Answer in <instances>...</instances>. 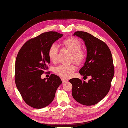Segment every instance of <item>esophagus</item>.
<instances>
[{
  "label": "esophagus",
  "mask_w": 128,
  "mask_h": 128,
  "mask_svg": "<svg viewBox=\"0 0 128 128\" xmlns=\"http://www.w3.org/2000/svg\"><path fill=\"white\" fill-rule=\"evenodd\" d=\"M62 82L63 83H66V82H67L68 81L67 80H66V79H62Z\"/></svg>",
  "instance_id": "obj_1"
}]
</instances>
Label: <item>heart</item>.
Segmentation results:
<instances>
[{"label": "heart", "mask_w": 128, "mask_h": 128, "mask_svg": "<svg viewBox=\"0 0 128 128\" xmlns=\"http://www.w3.org/2000/svg\"><path fill=\"white\" fill-rule=\"evenodd\" d=\"M62 45L72 52L71 60L74 61L77 65H81L84 62L86 55L83 50L81 49L82 43L79 40L74 37H70L64 40ZM58 53V48L56 44L50 45L48 49V57L52 62H56ZM76 70V67L73 64H60L55 68L54 72L64 78H68L72 76Z\"/></svg>", "instance_id": "1"}]
</instances>
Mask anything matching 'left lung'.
<instances>
[{
  "label": "left lung",
  "instance_id": "1",
  "mask_svg": "<svg viewBox=\"0 0 128 128\" xmlns=\"http://www.w3.org/2000/svg\"><path fill=\"white\" fill-rule=\"evenodd\" d=\"M73 35L82 39L87 48L86 62L79 72L92 78L87 83L78 78L70 79L72 96L83 105H95L107 95L110 88L114 74L112 53L105 42L88 33L76 31Z\"/></svg>",
  "mask_w": 128,
  "mask_h": 128
}]
</instances>
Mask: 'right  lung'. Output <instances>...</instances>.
<instances>
[{
	"instance_id": "obj_1",
	"label": "right lung",
	"mask_w": 128,
	"mask_h": 128,
	"mask_svg": "<svg viewBox=\"0 0 128 128\" xmlns=\"http://www.w3.org/2000/svg\"><path fill=\"white\" fill-rule=\"evenodd\" d=\"M63 34L50 31L43 33L26 42L16 60L15 83L24 101L35 108H42L54 100L56 91L62 83L58 76L51 74L47 79L41 76L48 68L50 45Z\"/></svg>"
}]
</instances>
